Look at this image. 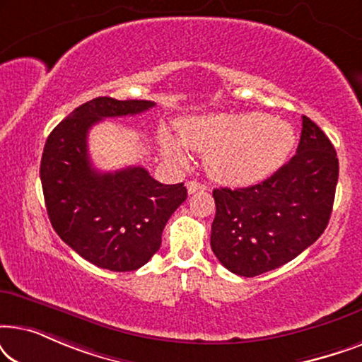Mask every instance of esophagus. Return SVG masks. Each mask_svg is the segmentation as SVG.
I'll list each match as a JSON object with an SVG mask.
<instances>
[{"instance_id": "obj_1", "label": "esophagus", "mask_w": 362, "mask_h": 362, "mask_svg": "<svg viewBox=\"0 0 362 362\" xmlns=\"http://www.w3.org/2000/svg\"><path fill=\"white\" fill-rule=\"evenodd\" d=\"M187 192H189V194H194V192H197V191H206L207 187H206V185H202V182H199V181H187Z\"/></svg>"}]
</instances>
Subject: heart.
Wrapping results in <instances>:
<instances>
[{
  "mask_svg": "<svg viewBox=\"0 0 362 362\" xmlns=\"http://www.w3.org/2000/svg\"><path fill=\"white\" fill-rule=\"evenodd\" d=\"M181 141L207 153V170L230 185H250L274 175L288 160L296 135L286 122L262 112H224L194 117L180 125ZM168 160L185 161L181 143L163 133Z\"/></svg>",
  "mask_w": 362,
  "mask_h": 362,
  "instance_id": "1",
  "label": "heart"
}]
</instances>
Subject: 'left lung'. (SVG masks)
I'll list each match as a JSON object with an SVG mask.
<instances>
[{
	"instance_id": "left-lung-1",
	"label": "left lung",
	"mask_w": 362,
	"mask_h": 362,
	"mask_svg": "<svg viewBox=\"0 0 362 362\" xmlns=\"http://www.w3.org/2000/svg\"><path fill=\"white\" fill-rule=\"evenodd\" d=\"M338 175L329 138L303 117L298 150L286 165L259 185L212 191L214 255L240 276L265 274L293 260L328 226Z\"/></svg>"
}]
</instances>
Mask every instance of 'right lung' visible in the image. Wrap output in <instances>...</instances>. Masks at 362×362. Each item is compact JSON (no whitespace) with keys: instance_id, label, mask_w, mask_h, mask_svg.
Listing matches in <instances>:
<instances>
[{"instance_id":"1","label":"right lung","mask_w":362,"mask_h":362,"mask_svg":"<svg viewBox=\"0 0 362 362\" xmlns=\"http://www.w3.org/2000/svg\"><path fill=\"white\" fill-rule=\"evenodd\" d=\"M151 107V100L97 97L64 118L44 146L39 173L49 221L71 249L100 269L132 272L145 265L187 197L182 182L161 185L141 166L102 173L90 163L87 135L95 123Z\"/></svg>"}]
</instances>
